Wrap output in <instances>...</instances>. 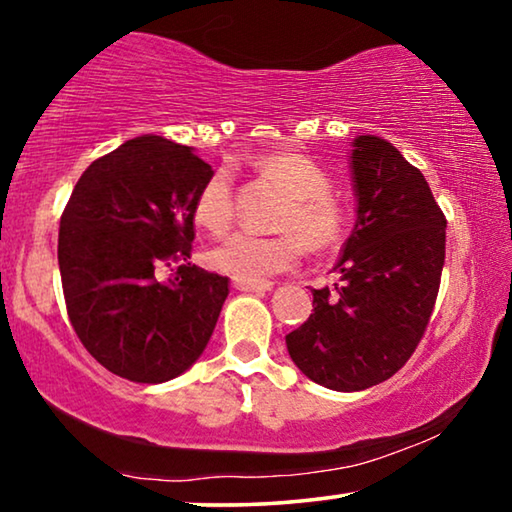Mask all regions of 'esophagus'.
Listing matches in <instances>:
<instances>
[{"label": "esophagus", "mask_w": 512, "mask_h": 512, "mask_svg": "<svg viewBox=\"0 0 512 512\" xmlns=\"http://www.w3.org/2000/svg\"><path fill=\"white\" fill-rule=\"evenodd\" d=\"M233 286L238 288V291L244 293H265V291H272V281H242V279H233Z\"/></svg>", "instance_id": "esophagus-1"}]
</instances>
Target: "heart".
<instances>
[{"mask_svg":"<svg viewBox=\"0 0 512 512\" xmlns=\"http://www.w3.org/2000/svg\"><path fill=\"white\" fill-rule=\"evenodd\" d=\"M265 177L286 187L288 201L279 214L277 235L235 233L212 249L210 263L219 272L242 281H265L298 265L305 242L314 251H328L344 240L348 210L335 191L332 177L316 159L298 152H274L256 161ZM196 221L214 235L228 231L235 217V187L231 168L207 177L194 203Z\"/></svg>","mask_w":512,"mask_h":512,"instance_id":"1","label":"heart"}]
</instances>
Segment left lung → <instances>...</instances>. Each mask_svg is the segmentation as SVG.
I'll list each match as a JSON object with an SVG mask.
<instances>
[{
	"label": "left lung",
	"mask_w": 512,
	"mask_h": 512,
	"mask_svg": "<svg viewBox=\"0 0 512 512\" xmlns=\"http://www.w3.org/2000/svg\"><path fill=\"white\" fill-rule=\"evenodd\" d=\"M358 217L335 270L314 288V311L286 346L302 374L355 392L399 372L425 335L446 261V217L416 166L379 136L351 150Z\"/></svg>",
	"instance_id": "1"
}]
</instances>
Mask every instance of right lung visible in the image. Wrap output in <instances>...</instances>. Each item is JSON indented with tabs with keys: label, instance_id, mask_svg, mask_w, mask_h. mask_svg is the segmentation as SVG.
<instances>
[{
	"label": "right lung",
	"instance_id": "obj_1",
	"mask_svg": "<svg viewBox=\"0 0 512 512\" xmlns=\"http://www.w3.org/2000/svg\"><path fill=\"white\" fill-rule=\"evenodd\" d=\"M212 173L194 147L138 136L92 161L64 207L57 261L69 321L122 379H175L210 342L228 277L189 258L194 203ZM164 267L174 274L159 280Z\"/></svg>",
	"mask_w": 512,
	"mask_h": 512
}]
</instances>
